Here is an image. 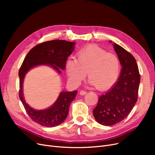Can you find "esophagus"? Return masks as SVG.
Returning <instances> with one entry per match:
<instances>
[{"label": "esophagus", "mask_w": 155, "mask_h": 155, "mask_svg": "<svg viewBox=\"0 0 155 155\" xmlns=\"http://www.w3.org/2000/svg\"><path fill=\"white\" fill-rule=\"evenodd\" d=\"M87 93V92L86 91H81L80 92V94L82 95H85Z\"/></svg>", "instance_id": "esophagus-1"}]
</instances>
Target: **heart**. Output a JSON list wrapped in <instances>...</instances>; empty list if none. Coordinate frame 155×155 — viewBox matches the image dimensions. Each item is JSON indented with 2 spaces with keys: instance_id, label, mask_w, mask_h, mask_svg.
Here are the masks:
<instances>
[{
  "instance_id": "obj_1",
  "label": "heart",
  "mask_w": 155,
  "mask_h": 155,
  "mask_svg": "<svg viewBox=\"0 0 155 155\" xmlns=\"http://www.w3.org/2000/svg\"><path fill=\"white\" fill-rule=\"evenodd\" d=\"M120 68V61L116 54L94 45L80 49L77 53V60L69 58L65 63V70L72 85H78L87 72L89 83L99 89H106L114 84Z\"/></svg>"
}]
</instances>
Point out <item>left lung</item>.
Masks as SVG:
<instances>
[{"label":"left lung","instance_id":"1","mask_svg":"<svg viewBox=\"0 0 155 155\" xmlns=\"http://www.w3.org/2000/svg\"><path fill=\"white\" fill-rule=\"evenodd\" d=\"M113 46L122 66L120 75L112 88L99 97L93 110L95 120L107 126L119 123L129 114L137 102L140 82L134 57L116 43Z\"/></svg>","mask_w":155,"mask_h":155}]
</instances>
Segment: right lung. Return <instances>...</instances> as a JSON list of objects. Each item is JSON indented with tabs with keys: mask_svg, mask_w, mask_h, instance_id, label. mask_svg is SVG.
I'll list each match as a JSON object with an SVG mask.
<instances>
[{
	"mask_svg": "<svg viewBox=\"0 0 155 155\" xmlns=\"http://www.w3.org/2000/svg\"><path fill=\"white\" fill-rule=\"evenodd\" d=\"M75 42L55 39L40 43L32 48L24 58L19 71V98L30 118L35 123L48 127L61 124L67 118L71 102L75 99L77 91L61 92L50 107L35 110L31 107L24 98L22 85L26 73L39 65H47L58 73L64 70L68 57L74 50Z\"/></svg>",
	"mask_w": 155,
	"mask_h": 155,
	"instance_id": "add662e5",
	"label": "right lung"
}]
</instances>
